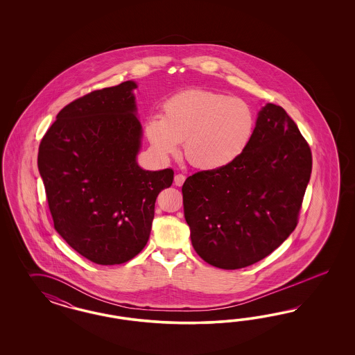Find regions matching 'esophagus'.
<instances>
[{"label": "esophagus", "instance_id": "1", "mask_svg": "<svg viewBox=\"0 0 355 355\" xmlns=\"http://www.w3.org/2000/svg\"><path fill=\"white\" fill-rule=\"evenodd\" d=\"M184 181H186V177H184L183 174H177V175L174 177V184H175V186H182Z\"/></svg>", "mask_w": 355, "mask_h": 355}]
</instances>
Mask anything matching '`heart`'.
I'll return each instance as SVG.
<instances>
[{"label": "heart", "instance_id": "obj_1", "mask_svg": "<svg viewBox=\"0 0 355 355\" xmlns=\"http://www.w3.org/2000/svg\"><path fill=\"white\" fill-rule=\"evenodd\" d=\"M257 113L246 100L208 89H186L162 103L144 134L153 152L166 160L183 141L184 159L200 171H220L243 156L257 131Z\"/></svg>", "mask_w": 355, "mask_h": 355}]
</instances>
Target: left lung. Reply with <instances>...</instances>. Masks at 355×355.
Returning a JSON list of instances; mask_svg holds the SVG:
<instances>
[{
  "instance_id": "1",
  "label": "left lung",
  "mask_w": 355,
  "mask_h": 355,
  "mask_svg": "<svg viewBox=\"0 0 355 355\" xmlns=\"http://www.w3.org/2000/svg\"><path fill=\"white\" fill-rule=\"evenodd\" d=\"M311 169L310 146L285 109L270 103L261 107L241 159L183 183L196 254L223 269L245 268L268 257L298 224Z\"/></svg>"
}]
</instances>
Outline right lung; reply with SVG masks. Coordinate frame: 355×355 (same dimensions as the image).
I'll return each mask as SVG.
<instances>
[{"label": "right lung", "mask_w": 355, "mask_h": 355, "mask_svg": "<svg viewBox=\"0 0 355 355\" xmlns=\"http://www.w3.org/2000/svg\"><path fill=\"white\" fill-rule=\"evenodd\" d=\"M132 80L70 103L44 135L37 166L54 229L101 266L129 261L150 238L159 193L174 172L137 162L141 125Z\"/></svg>", "instance_id": "1"}]
</instances>
